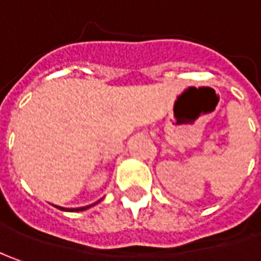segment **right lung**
<instances>
[{
    "label": "right lung",
    "instance_id": "1",
    "mask_svg": "<svg viewBox=\"0 0 261 261\" xmlns=\"http://www.w3.org/2000/svg\"><path fill=\"white\" fill-rule=\"evenodd\" d=\"M59 209H62V211H84L87 207H90V206H86V207H75V209H65V207H61V206H58Z\"/></svg>",
    "mask_w": 261,
    "mask_h": 261
}]
</instances>
